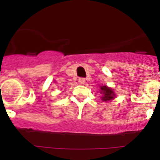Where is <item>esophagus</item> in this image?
Masks as SVG:
<instances>
[{
    "label": "esophagus",
    "mask_w": 160,
    "mask_h": 160,
    "mask_svg": "<svg viewBox=\"0 0 160 160\" xmlns=\"http://www.w3.org/2000/svg\"><path fill=\"white\" fill-rule=\"evenodd\" d=\"M78 82L80 84H84L86 82V78H79Z\"/></svg>",
    "instance_id": "1"
}]
</instances>
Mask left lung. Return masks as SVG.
<instances>
[{
  "label": "left lung",
  "mask_w": 160,
  "mask_h": 160,
  "mask_svg": "<svg viewBox=\"0 0 160 160\" xmlns=\"http://www.w3.org/2000/svg\"><path fill=\"white\" fill-rule=\"evenodd\" d=\"M100 89H101V91L100 93L102 94V101H110V100L114 99V96H115V94L114 92L111 90V88L108 87L107 86H102L100 87Z\"/></svg>",
  "instance_id": "8db88e82"
}]
</instances>
